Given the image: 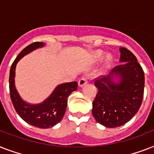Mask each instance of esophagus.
Wrapping results in <instances>:
<instances>
[{"label": "esophagus", "mask_w": 154, "mask_h": 154, "mask_svg": "<svg viewBox=\"0 0 154 154\" xmlns=\"http://www.w3.org/2000/svg\"><path fill=\"white\" fill-rule=\"evenodd\" d=\"M87 82H88V80H87L86 77H82V78H81L79 80V82H78V85L80 87H82L83 85L86 84Z\"/></svg>", "instance_id": "1"}]
</instances>
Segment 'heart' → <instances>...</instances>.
Segmentation results:
<instances>
[{
    "label": "heart",
    "instance_id": "obj_1",
    "mask_svg": "<svg viewBox=\"0 0 154 154\" xmlns=\"http://www.w3.org/2000/svg\"><path fill=\"white\" fill-rule=\"evenodd\" d=\"M103 56H104V52L101 51V50H97V51L94 52V53H93V59H94V60H95V61H98V60H100L101 58H102ZM107 59L108 60H111L110 56H108Z\"/></svg>",
    "mask_w": 154,
    "mask_h": 154
}]
</instances>
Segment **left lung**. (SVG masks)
Here are the masks:
<instances>
[{"label": "left lung", "instance_id": "left-lung-1", "mask_svg": "<svg viewBox=\"0 0 154 154\" xmlns=\"http://www.w3.org/2000/svg\"><path fill=\"white\" fill-rule=\"evenodd\" d=\"M120 61L107 76L95 79L98 91L93 102V115L107 128L122 126L130 121L141 107L144 95L145 75L137 57L121 47ZM115 77L119 82L113 81Z\"/></svg>", "mask_w": 154, "mask_h": 154}]
</instances>
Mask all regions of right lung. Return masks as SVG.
Wrapping results in <instances>:
<instances>
[{
    "label": "right lung",
    "mask_w": 154,
    "mask_h": 154,
    "mask_svg": "<svg viewBox=\"0 0 154 154\" xmlns=\"http://www.w3.org/2000/svg\"><path fill=\"white\" fill-rule=\"evenodd\" d=\"M43 46V42H34L25 47L18 54L10 69L9 92L14 109L25 122L37 128L48 129L62 120L67 108L68 97L72 92L77 89V82H67L59 85L45 101L37 105L29 104L20 98L14 84L17 63L24 56Z\"/></svg>",
    "instance_id": "1"
}]
</instances>
